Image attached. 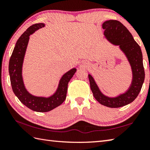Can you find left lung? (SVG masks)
I'll list each match as a JSON object with an SVG mask.
<instances>
[{"label": "left lung", "instance_id": "8db88e82", "mask_svg": "<svg viewBox=\"0 0 150 150\" xmlns=\"http://www.w3.org/2000/svg\"><path fill=\"white\" fill-rule=\"evenodd\" d=\"M103 28L105 30L104 34L108 41L115 45H119L125 54L132 68V81L125 93L116 97H108L101 93L95 79L88 74L91 89L94 97L101 105L110 108L122 107L136 99L144 83L145 72L142 50L129 30L118 20L105 21L103 24Z\"/></svg>", "mask_w": 150, "mask_h": 150}]
</instances>
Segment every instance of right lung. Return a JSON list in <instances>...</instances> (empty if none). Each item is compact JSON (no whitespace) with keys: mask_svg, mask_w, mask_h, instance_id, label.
I'll use <instances>...</instances> for the list:
<instances>
[{"mask_svg":"<svg viewBox=\"0 0 150 150\" xmlns=\"http://www.w3.org/2000/svg\"><path fill=\"white\" fill-rule=\"evenodd\" d=\"M44 26V23L33 24L21 35L12 52L8 66L11 83L15 95L28 108L40 112L52 110L64 102L67 95L68 83L77 71L75 68H73L65 73L61 78L55 93L49 97L34 96L26 90L22 78V65L29 42V36Z\"/></svg>","mask_w":150,"mask_h":150,"instance_id":"add662e5","label":"right lung"}]
</instances>
